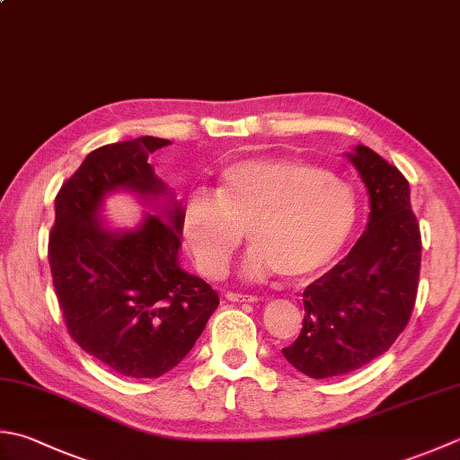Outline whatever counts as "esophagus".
Here are the masks:
<instances>
[{
	"label": "esophagus",
	"mask_w": 460,
	"mask_h": 460,
	"mask_svg": "<svg viewBox=\"0 0 460 460\" xmlns=\"http://www.w3.org/2000/svg\"><path fill=\"white\" fill-rule=\"evenodd\" d=\"M229 301H235V303H255L257 301V295H245V293H227L225 295Z\"/></svg>",
	"instance_id": "esophagus-1"
}]
</instances>
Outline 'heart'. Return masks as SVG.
<instances>
[{
	"label": "heart",
	"mask_w": 460,
	"mask_h": 460,
	"mask_svg": "<svg viewBox=\"0 0 460 460\" xmlns=\"http://www.w3.org/2000/svg\"><path fill=\"white\" fill-rule=\"evenodd\" d=\"M357 221L353 189L301 159L259 157L223 165L215 191L185 195L179 227L199 271L223 277L247 229L245 273L313 275L335 259Z\"/></svg>",
	"instance_id": "b5f03b06"
}]
</instances>
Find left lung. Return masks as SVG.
Wrapping results in <instances>:
<instances>
[{
  "label": "left lung",
  "mask_w": 460,
  "mask_h": 460,
  "mask_svg": "<svg viewBox=\"0 0 460 460\" xmlns=\"http://www.w3.org/2000/svg\"><path fill=\"white\" fill-rule=\"evenodd\" d=\"M350 161L368 189V225L349 255L305 287L301 335L283 357L311 379L368 365L409 325L420 273V229L409 181L373 149Z\"/></svg>",
  "instance_id": "1"
}]
</instances>
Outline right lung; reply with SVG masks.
Wrapping results in <instances>:
<instances>
[{"label":"right lung","mask_w":460,"mask_h":460,"mask_svg":"<svg viewBox=\"0 0 460 460\" xmlns=\"http://www.w3.org/2000/svg\"><path fill=\"white\" fill-rule=\"evenodd\" d=\"M167 139L137 137L89 153L61 185L48 259L63 321L75 343L133 379H157L193 349L219 295L177 265L179 211L147 215L139 229L119 235L97 217L103 195L131 189L159 195L164 183L147 157Z\"/></svg>","instance_id":"obj_1"}]
</instances>
